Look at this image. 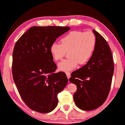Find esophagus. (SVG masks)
<instances>
[{
  "instance_id": "34e87169",
  "label": "esophagus",
  "mask_w": 125,
  "mask_h": 125,
  "mask_svg": "<svg viewBox=\"0 0 125 125\" xmlns=\"http://www.w3.org/2000/svg\"><path fill=\"white\" fill-rule=\"evenodd\" d=\"M66 75H67V77L68 78V79H69V78L71 77V73L69 72H67L66 73Z\"/></svg>"
}]
</instances>
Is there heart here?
Listing matches in <instances>:
<instances>
[{"instance_id":"b5f03b06","label":"heart","mask_w":125,"mask_h":125,"mask_svg":"<svg viewBox=\"0 0 125 125\" xmlns=\"http://www.w3.org/2000/svg\"><path fill=\"white\" fill-rule=\"evenodd\" d=\"M61 44L54 42L50 46V53L55 61L62 59L68 53L69 58L58 64L61 71H71L78 64L87 63L92 57L96 46V37L91 31H73L61 40Z\"/></svg>"}]
</instances>
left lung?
<instances>
[{"mask_svg":"<svg viewBox=\"0 0 125 125\" xmlns=\"http://www.w3.org/2000/svg\"><path fill=\"white\" fill-rule=\"evenodd\" d=\"M96 46L85 65L71 74L69 82L76 85L73 95L77 106L90 111L103 104L110 89L114 72V61L110 48L102 36L94 29Z\"/></svg>","mask_w":125,"mask_h":125,"instance_id":"left-lung-1","label":"left lung"}]
</instances>
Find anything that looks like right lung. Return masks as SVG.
<instances>
[{
	"mask_svg": "<svg viewBox=\"0 0 125 125\" xmlns=\"http://www.w3.org/2000/svg\"><path fill=\"white\" fill-rule=\"evenodd\" d=\"M69 27L33 26L16 42L12 53V73L18 92L30 109L41 113L51 112L58 105L57 94L68 83L57 65L50 46Z\"/></svg>",
	"mask_w": 125,
	"mask_h": 125,
	"instance_id": "obj_1",
	"label": "right lung"
}]
</instances>
